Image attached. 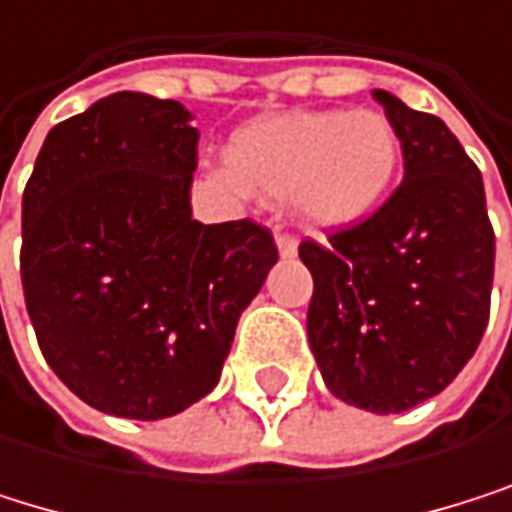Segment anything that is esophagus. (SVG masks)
Listing matches in <instances>:
<instances>
[{
  "label": "esophagus",
  "mask_w": 512,
  "mask_h": 512,
  "mask_svg": "<svg viewBox=\"0 0 512 512\" xmlns=\"http://www.w3.org/2000/svg\"><path fill=\"white\" fill-rule=\"evenodd\" d=\"M277 250H280V256H296V250H299V241H296V235H290V232H280V235H277Z\"/></svg>",
  "instance_id": "1"
}]
</instances>
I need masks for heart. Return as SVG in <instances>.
<instances>
[{"label": "heart", "mask_w": 512, "mask_h": 512, "mask_svg": "<svg viewBox=\"0 0 512 512\" xmlns=\"http://www.w3.org/2000/svg\"><path fill=\"white\" fill-rule=\"evenodd\" d=\"M216 176L235 192L284 201L317 228H342L369 216L400 167L394 124L369 109L268 115L235 134Z\"/></svg>", "instance_id": "1"}]
</instances>
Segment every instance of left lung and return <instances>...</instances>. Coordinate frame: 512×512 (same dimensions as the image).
<instances>
[{"label":"left lung","mask_w":512,"mask_h":512,"mask_svg":"<svg viewBox=\"0 0 512 512\" xmlns=\"http://www.w3.org/2000/svg\"><path fill=\"white\" fill-rule=\"evenodd\" d=\"M403 149V183L366 219L302 241L314 277L308 342L339 400L406 412L473 357L492 305L495 232L479 167L449 127L375 91Z\"/></svg>","instance_id":"8db88e82"}]
</instances>
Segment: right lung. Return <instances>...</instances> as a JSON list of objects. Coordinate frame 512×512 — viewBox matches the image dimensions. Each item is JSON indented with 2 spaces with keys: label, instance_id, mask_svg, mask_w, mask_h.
I'll use <instances>...</instances> for the list:
<instances>
[{
  "label": "right lung",
  "instance_id": "obj_1",
  "mask_svg": "<svg viewBox=\"0 0 512 512\" xmlns=\"http://www.w3.org/2000/svg\"><path fill=\"white\" fill-rule=\"evenodd\" d=\"M195 164L183 103L121 91L51 127L23 189L39 348L106 415L155 421L207 397L277 262L265 225L192 219Z\"/></svg>",
  "mask_w": 512,
  "mask_h": 512
}]
</instances>
